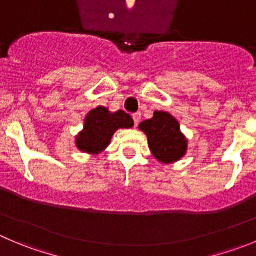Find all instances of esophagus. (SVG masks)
<instances>
[{
	"label": "esophagus",
	"instance_id": "esophagus-1",
	"mask_svg": "<svg viewBox=\"0 0 256 256\" xmlns=\"http://www.w3.org/2000/svg\"><path fill=\"white\" fill-rule=\"evenodd\" d=\"M132 118H134V124L138 125V124L140 122V118H142V114H140V112H135V114H132Z\"/></svg>",
	"mask_w": 256,
	"mask_h": 256
}]
</instances>
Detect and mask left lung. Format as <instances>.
Masks as SVG:
<instances>
[{
    "label": "left lung",
    "mask_w": 256,
    "mask_h": 256,
    "mask_svg": "<svg viewBox=\"0 0 256 256\" xmlns=\"http://www.w3.org/2000/svg\"><path fill=\"white\" fill-rule=\"evenodd\" d=\"M139 128L146 135L150 152L159 163H176L187 152V138L169 112L154 111L152 118L139 124Z\"/></svg>",
    "instance_id": "1"
}]
</instances>
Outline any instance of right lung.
<instances>
[{
    "mask_svg": "<svg viewBox=\"0 0 256 256\" xmlns=\"http://www.w3.org/2000/svg\"><path fill=\"white\" fill-rule=\"evenodd\" d=\"M132 126V117L122 110L111 112L104 106L96 107L86 114L82 131L76 136V146L83 152L100 154L108 146L112 136L118 128H130Z\"/></svg>",
    "mask_w": 256,
    "mask_h": 256,
    "instance_id": "1",
    "label": "right lung"
}]
</instances>
